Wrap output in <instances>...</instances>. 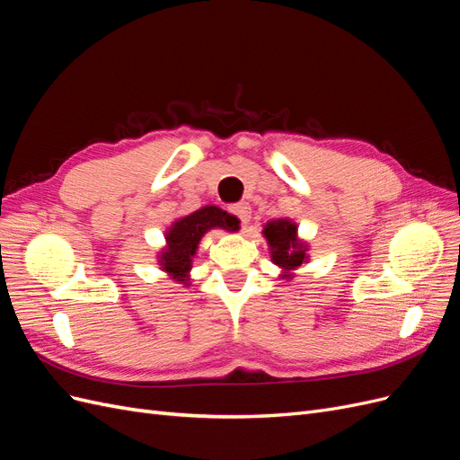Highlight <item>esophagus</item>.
I'll use <instances>...</instances> for the list:
<instances>
[{
  "mask_svg": "<svg viewBox=\"0 0 460 460\" xmlns=\"http://www.w3.org/2000/svg\"><path fill=\"white\" fill-rule=\"evenodd\" d=\"M230 215H234L238 218L242 225H247L249 222V215H252V208H249L247 203H235L230 207Z\"/></svg>",
  "mask_w": 460,
  "mask_h": 460,
  "instance_id": "1",
  "label": "esophagus"
}]
</instances>
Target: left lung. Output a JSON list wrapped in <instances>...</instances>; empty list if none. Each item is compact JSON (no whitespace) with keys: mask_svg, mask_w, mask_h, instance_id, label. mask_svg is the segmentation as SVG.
<instances>
[{"mask_svg":"<svg viewBox=\"0 0 460 460\" xmlns=\"http://www.w3.org/2000/svg\"><path fill=\"white\" fill-rule=\"evenodd\" d=\"M264 238H267L270 245L272 261L282 267L284 270H294L307 261V245L297 240V226L296 222L280 218L272 220L262 230ZM286 278H291V274H284Z\"/></svg>","mask_w":460,"mask_h":460,"instance_id":"left-lung-1","label":"left lung"}]
</instances>
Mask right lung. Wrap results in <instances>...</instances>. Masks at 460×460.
Listing matches in <instances>:
<instances>
[{"label": "right lung", "mask_w": 460, "mask_h": 460, "mask_svg": "<svg viewBox=\"0 0 460 460\" xmlns=\"http://www.w3.org/2000/svg\"><path fill=\"white\" fill-rule=\"evenodd\" d=\"M211 228L235 232L238 220L218 207H203L199 211L176 220L166 232V249H163V255L159 257L163 270L169 272L176 282L188 284L191 257L196 255L203 234Z\"/></svg>", "instance_id": "obj_1"}]
</instances>
